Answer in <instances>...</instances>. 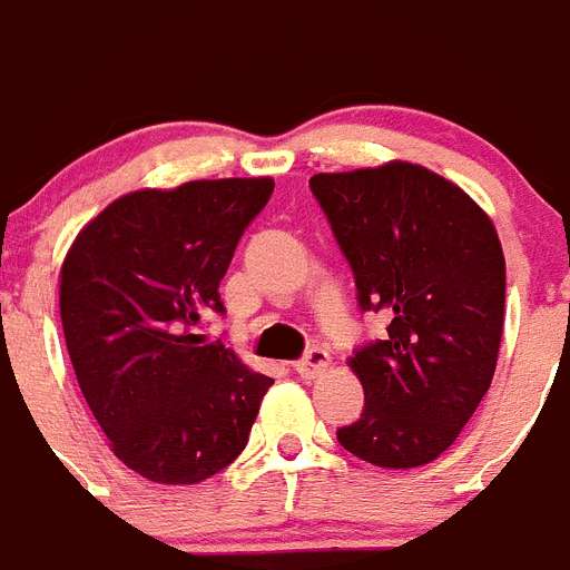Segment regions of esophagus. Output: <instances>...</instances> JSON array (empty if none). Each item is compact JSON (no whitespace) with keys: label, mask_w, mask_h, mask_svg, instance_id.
<instances>
[{"label":"esophagus","mask_w":570,"mask_h":570,"mask_svg":"<svg viewBox=\"0 0 570 570\" xmlns=\"http://www.w3.org/2000/svg\"><path fill=\"white\" fill-rule=\"evenodd\" d=\"M331 365V354L325 351V347H311L308 354H305V360L296 362V374L305 376V380H314V376H320L322 371H328Z\"/></svg>","instance_id":"esophagus-1"}]
</instances>
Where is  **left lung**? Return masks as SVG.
Returning <instances> with one entry per match:
<instances>
[{
    "instance_id": "obj_1",
    "label": "left lung",
    "mask_w": 570,
    "mask_h": 570,
    "mask_svg": "<svg viewBox=\"0 0 570 570\" xmlns=\"http://www.w3.org/2000/svg\"><path fill=\"white\" fill-rule=\"evenodd\" d=\"M311 190L385 340L347 356L365 411L336 431L380 468H420L454 445L491 387L505 325V256L491 216L445 176L391 159L314 174Z\"/></svg>"
}]
</instances>
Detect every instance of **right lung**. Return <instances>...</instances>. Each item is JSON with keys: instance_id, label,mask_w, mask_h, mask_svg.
<instances>
[{"instance_id": "add662e5", "label": "right lung", "mask_w": 570, "mask_h": 570, "mask_svg": "<svg viewBox=\"0 0 570 570\" xmlns=\"http://www.w3.org/2000/svg\"><path fill=\"white\" fill-rule=\"evenodd\" d=\"M271 176L139 188L99 210L59 271L65 345L85 402L130 471L196 485L248 445L274 380L190 325L223 311L219 282Z\"/></svg>"}]
</instances>
